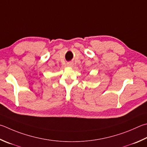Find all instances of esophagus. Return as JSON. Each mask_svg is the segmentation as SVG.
<instances>
[{
	"instance_id": "1",
	"label": "esophagus",
	"mask_w": 147,
	"mask_h": 147,
	"mask_svg": "<svg viewBox=\"0 0 147 147\" xmlns=\"http://www.w3.org/2000/svg\"><path fill=\"white\" fill-rule=\"evenodd\" d=\"M67 66H69V67H73V63H72V62L68 63H67Z\"/></svg>"
}]
</instances>
